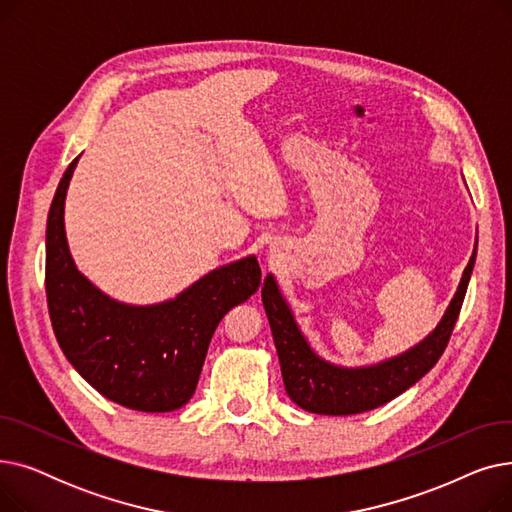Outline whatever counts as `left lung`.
Masks as SVG:
<instances>
[{
	"mask_svg": "<svg viewBox=\"0 0 512 512\" xmlns=\"http://www.w3.org/2000/svg\"><path fill=\"white\" fill-rule=\"evenodd\" d=\"M475 257L477 238L459 288L432 332L405 353L361 367H340L321 359L301 332L276 278L267 274L261 288V301L270 319L284 388L290 400L317 415H357L386 405L417 384L438 363L450 340L465 301Z\"/></svg>",
	"mask_w": 512,
	"mask_h": 512,
	"instance_id": "obj_1",
	"label": "left lung"
}]
</instances>
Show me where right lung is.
<instances>
[{
    "instance_id": "1",
    "label": "right lung",
    "mask_w": 512,
    "mask_h": 512,
    "mask_svg": "<svg viewBox=\"0 0 512 512\" xmlns=\"http://www.w3.org/2000/svg\"><path fill=\"white\" fill-rule=\"evenodd\" d=\"M76 164L78 157L47 215L45 290L53 332L72 367L105 398L134 411H176L195 394L222 317L257 292V257L215 267L164 303L112 299L78 272L68 249L64 203Z\"/></svg>"
}]
</instances>
